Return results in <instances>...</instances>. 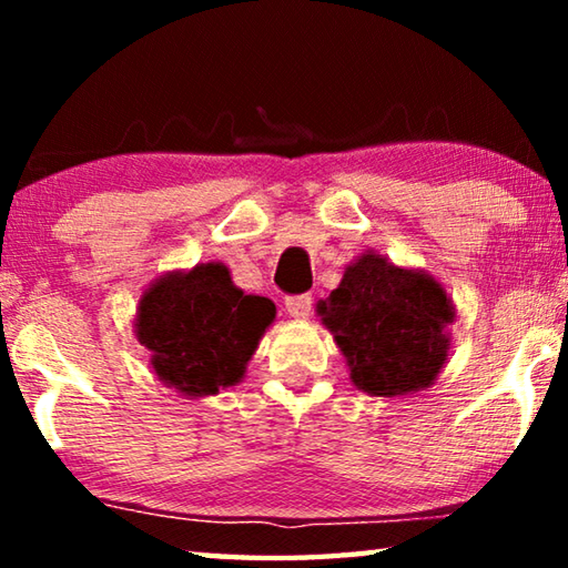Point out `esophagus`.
<instances>
[{
    "label": "esophagus",
    "instance_id": "esophagus-1",
    "mask_svg": "<svg viewBox=\"0 0 568 568\" xmlns=\"http://www.w3.org/2000/svg\"><path fill=\"white\" fill-rule=\"evenodd\" d=\"M285 311L295 321H305L313 311V297L311 295H291L285 297Z\"/></svg>",
    "mask_w": 568,
    "mask_h": 568
}]
</instances>
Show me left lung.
<instances>
[{
    "mask_svg": "<svg viewBox=\"0 0 568 568\" xmlns=\"http://www.w3.org/2000/svg\"><path fill=\"white\" fill-rule=\"evenodd\" d=\"M353 386L376 398L408 396L434 386L450 353L456 305L434 275L365 250L318 301Z\"/></svg>",
    "mask_w": 568,
    "mask_h": 568,
    "instance_id": "8db88e82",
    "label": "left lung"
}]
</instances>
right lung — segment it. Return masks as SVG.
I'll return each instance as SVG.
<instances>
[{"instance_id":"1","label":"right lung","mask_w":568,"mask_h":568,"mask_svg":"<svg viewBox=\"0 0 568 568\" xmlns=\"http://www.w3.org/2000/svg\"><path fill=\"white\" fill-rule=\"evenodd\" d=\"M275 305L263 295H245L223 263H197L170 271L140 295L134 338L150 351L162 386L180 396L205 398L245 378Z\"/></svg>"}]
</instances>
